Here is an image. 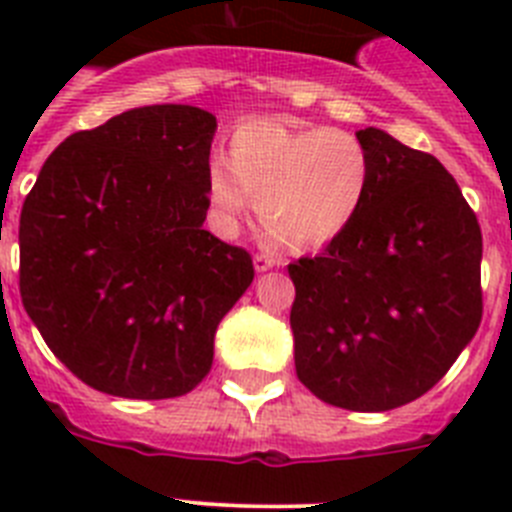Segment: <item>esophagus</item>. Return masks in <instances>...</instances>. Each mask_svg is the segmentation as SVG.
<instances>
[{"label": "esophagus", "instance_id": "1", "mask_svg": "<svg viewBox=\"0 0 512 512\" xmlns=\"http://www.w3.org/2000/svg\"><path fill=\"white\" fill-rule=\"evenodd\" d=\"M274 266H277V261L271 259V256H264V253H256V256H253V269L256 271H269L274 269Z\"/></svg>", "mask_w": 512, "mask_h": 512}]
</instances>
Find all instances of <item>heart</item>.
<instances>
[{
    "mask_svg": "<svg viewBox=\"0 0 512 512\" xmlns=\"http://www.w3.org/2000/svg\"><path fill=\"white\" fill-rule=\"evenodd\" d=\"M372 161L356 135L330 128L243 122L230 135V164L207 166V202L217 233L235 235L253 207L269 235L305 248L341 233L369 189Z\"/></svg>",
    "mask_w": 512,
    "mask_h": 512,
    "instance_id": "b5f03b06",
    "label": "heart"
}]
</instances>
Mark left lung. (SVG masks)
Returning a JSON list of instances; mask_svg holds the SVG:
<instances>
[{
    "instance_id": "obj_1",
    "label": "left lung",
    "mask_w": 512,
    "mask_h": 512,
    "mask_svg": "<svg viewBox=\"0 0 512 512\" xmlns=\"http://www.w3.org/2000/svg\"><path fill=\"white\" fill-rule=\"evenodd\" d=\"M372 176L351 223L289 264L300 382L328 405L382 413L449 372L482 320V230L436 156L356 133Z\"/></svg>"
}]
</instances>
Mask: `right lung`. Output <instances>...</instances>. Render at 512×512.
<instances>
[{
	"instance_id": "add662e5",
	"label": "right lung",
	"mask_w": 512,
	"mask_h": 512,
	"mask_svg": "<svg viewBox=\"0 0 512 512\" xmlns=\"http://www.w3.org/2000/svg\"><path fill=\"white\" fill-rule=\"evenodd\" d=\"M215 115L151 104L69 135L20 215V295L56 359L99 392L166 400L207 377L253 282L202 228Z\"/></svg>"
}]
</instances>
